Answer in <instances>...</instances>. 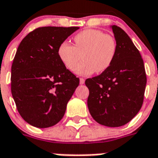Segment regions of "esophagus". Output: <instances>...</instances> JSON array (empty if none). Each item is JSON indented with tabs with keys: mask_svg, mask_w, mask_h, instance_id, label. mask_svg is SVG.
<instances>
[{
	"mask_svg": "<svg viewBox=\"0 0 158 158\" xmlns=\"http://www.w3.org/2000/svg\"><path fill=\"white\" fill-rule=\"evenodd\" d=\"M85 83V79L84 78H80V84H84Z\"/></svg>",
	"mask_w": 158,
	"mask_h": 158,
	"instance_id": "34e87169",
	"label": "esophagus"
}]
</instances>
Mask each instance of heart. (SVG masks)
I'll list each match as a JSON object with an SVG mask.
<instances>
[{
  "label": "heart",
  "mask_w": 158,
  "mask_h": 158,
  "mask_svg": "<svg viewBox=\"0 0 158 158\" xmlns=\"http://www.w3.org/2000/svg\"><path fill=\"white\" fill-rule=\"evenodd\" d=\"M73 41L74 45L62 42L58 46L57 55L63 65L73 71L82 54L83 62L75 67L78 75L102 73L113 62L117 51V44L113 36L99 29H88L77 34Z\"/></svg>",
  "instance_id": "heart-1"
}]
</instances>
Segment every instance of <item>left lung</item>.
Listing matches in <instances>:
<instances>
[{
  "label": "left lung",
  "mask_w": 158,
  "mask_h": 158,
  "mask_svg": "<svg viewBox=\"0 0 158 158\" xmlns=\"http://www.w3.org/2000/svg\"><path fill=\"white\" fill-rule=\"evenodd\" d=\"M117 51L110 68L85 81L87 106L95 120L107 127L129 123L143 103L147 77L143 60L131 39L120 27L112 25Z\"/></svg>",
  "instance_id": "obj_1"
}]
</instances>
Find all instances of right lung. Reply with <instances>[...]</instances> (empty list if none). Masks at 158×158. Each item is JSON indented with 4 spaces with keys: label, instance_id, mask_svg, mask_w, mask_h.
Instances as JSON below:
<instances>
[{
    "label": "right lung",
    "instance_id": "add662e5",
    "mask_svg": "<svg viewBox=\"0 0 158 158\" xmlns=\"http://www.w3.org/2000/svg\"><path fill=\"white\" fill-rule=\"evenodd\" d=\"M79 27H40L17 48L11 66V93L20 116L37 128L55 125L64 115L79 78L66 68L57 48Z\"/></svg>",
    "mask_w": 158,
    "mask_h": 158
}]
</instances>
